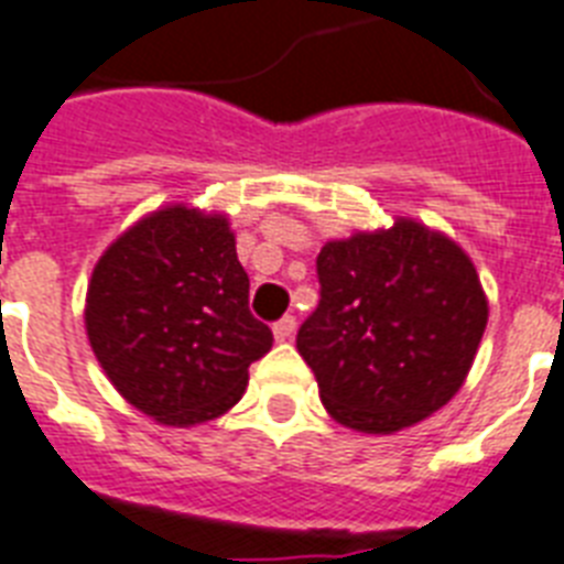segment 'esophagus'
Wrapping results in <instances>:
<instances>
[{
  "label": "esophagus",
  "instance_id": "34e87169",
  "mask_svg": "<svg viewBox=\"0 0 564 564\" xmlns=\"http://www.w3.org/2000/svg\"><path fill=\"white\" fill-rule=\"evenodd\" d=\"M294 332H296V319L291 317V314L279 319V323H273V337H276V340H291Z\"/></svg>",
  "mask_w": 564,
  "mask_h": 564
}]
</instances>
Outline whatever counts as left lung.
<instances>
[{
	"mask_svg": "<svg viewBox=\"0 0 564 564\" xmlns=\"http://www.w3.org/2000/svg\"><path fill=\"white\" fill-rule=\"evenodd\" d=\"M319 305L296 349L328 416L360 434H395L452 402L484 337L477 270L443 232L410 218L326 241Z\"/></svg>",
	"mask_w": 564,
	"mask_h": 564,
	"instance_id": "left-lung-1",
	"label": "left lung"
}]
</instances>
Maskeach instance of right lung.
I'll list each match as a JSON object with an SVG mask.
<instances>
[{
  "instance_id": "1",
  "label": "right lung",
  "mask_w": 564,
  "mask_h": 564,
  "mask_svg": "<svg viewBox=\"0 0 564 564\" xmlns=\"http://www.w3.org/2000/svg\"><path fill=\"white\" fill-rule=\"evenodd\" d=\"M227 215L165 206L121 232L87 288V337L124 399L171 427L218 419L245 395L273 335L250 314Z\"/></svg>"
}]
</instances>
